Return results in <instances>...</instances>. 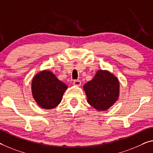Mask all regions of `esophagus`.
Masks as SVG:
<instances>
[{
    "label": "esophagus",
    "instance_id": "esophagus-1",
    "mask_svg": "<svg viewBox=\"0 0 153 153\" xmlns=\"http://www.w3.org/2000/svg\"><path fill=\"white\" fill-rule=\"evenodd\" d=\"M74 84L75 86H80L81 85V81L78 80V79H76V80L74 81Z\"/></svg>",
    "mask_w": 153,
    "mask_h": 153
}]
</instances>
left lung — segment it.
<instances>
[{
  "mask_svg": "<svg viewBox=\"0 0 153 153\" xmlns=\"http://www.w3.org/2000/svg\"><path fill=\"white\" fill-rule=\"evenodd\" d=\"M83 88L88 103L97 111L108 109L117 101L120 94L119 81L107 71L99 70Z\"/></svg>",
  "mask_w": 153,
  "mask_h": 153,
  "instance_id": "obj_1",
  "label": "left lung"
}]
</instances>
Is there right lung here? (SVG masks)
<instances>
[{
    "instance_id": "add662e5",
    "label": "right lung",
    "mask_w": 153,
    "mask_h": 153,
    "mask_svg": "<svg viewBox=\"0 0 153 153\" xmlns=\"http://www.w3.org/2000/svg\"><path fill=\"white\" fill-rule=\"evenodd\" d=\"M67 88L65 83L57 78L49 71H42L36 75L31 83L34 100L40 107L51 109L60 103Z\"/></svg>"
}]
</instances>
